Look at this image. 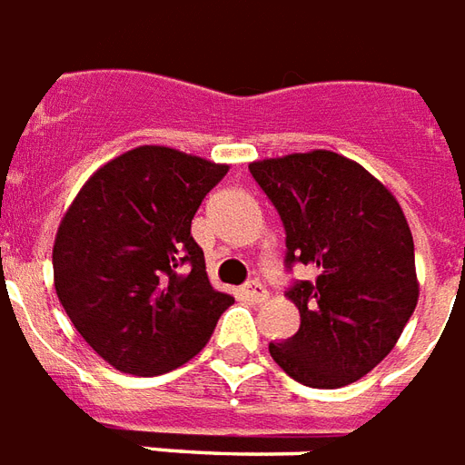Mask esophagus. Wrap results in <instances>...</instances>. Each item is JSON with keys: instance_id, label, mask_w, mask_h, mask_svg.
<instances>
[{"instance_id": "esophagus-1", "label": "esophagus", "mask_w": 465, "mask_h": 465, "mask_svg": "<svg viewBox=\"0 0 465 465\" xmlns=\"http://www.w3.org/2000/svg\"><path fill=\"white\" fill-rule=\"evenodd\" d=\"M243 291H246V295H249L251 301H266L268 298V291H266V285L261 283V281H249V283L243 285Z\"/></svg>"}]
</instances>
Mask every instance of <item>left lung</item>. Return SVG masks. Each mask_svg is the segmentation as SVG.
Instances as JSON below:
<instances>
[{"instance_id":"1","label":"left lung","mask_w":465,"mask_h":465,"mask_svg":"<svg viewBox=\"0 0 465 465\" xmlns=\"http://www.w3.org/2000/svg\"><path fill=\"white\" fill-rule=\"evenodd\" d=\"M285 229V268L311 266L285 295L301 312L293 338L268 352L288 377L338 390L397 345L419 301L414 239L391 192L330 150L251 163Z\"/></svg>"}]
</instances>
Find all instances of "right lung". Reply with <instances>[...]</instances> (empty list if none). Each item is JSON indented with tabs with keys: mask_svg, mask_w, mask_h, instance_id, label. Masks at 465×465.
I'll list each match as a JSON object with an SVG mask.
<instances>
[{
	"mask_svg": "<svg viewBox=\"0 0 465 465\" xmlns=\"http://www.w3.org/2000/svg\"><path fill=\"white\" fill-rule=\"evenodd\" d=\"M229 172L143 145L85 182L54 243V285L81 338L125 374L154 377L197 355L233 302L192 239L199 204Z\"/></svg>",
	"mask_w": 465,
	"mask_h": 465,
	"instance_id": "obj_1",
	"label": "right lung"
}]
</instances>
